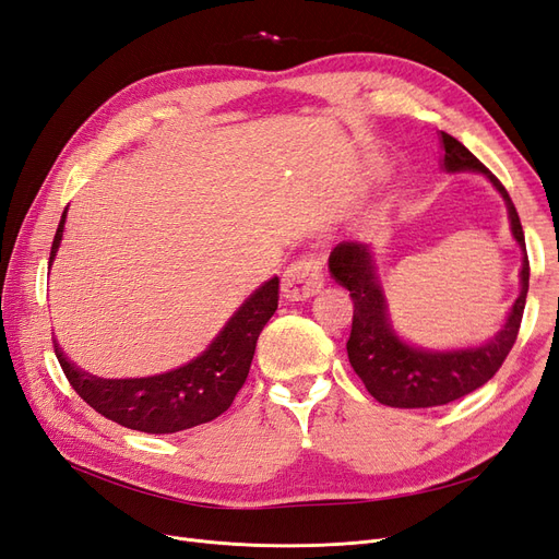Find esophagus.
I'll return each instance as SVG.
<instances>
[{
  "mask_svg": "<svg viewBox=\"0 0 559 559\" xmlns=\"http://www.w3.org/2000/svg\"><path fill=\"white\" fill-rule=\"evenodd\" d=\"M324 284V263L317 253H302L282 275V294L289 300H302L317 294Z\"/></svg>",
  "mask_w": 559,
  "mask_h": 559,
  "instance_id": "esophagus-1",
  "label": "esophagus"
}]
</instances>
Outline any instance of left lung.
Wrapping results in <instances>:
<instances>
[{"mask_svg":"<svg viewBox=\"0 0 559 559\" xmlns=\"http://www.w3.org/2000/svg\"><path fill=\"white\" fill-rule=\"evenodd\" d=\"M441 142L445 148L443 167L448 173H483L503 195L506 207H509L513 238L524 251V261L520 270L522 289L518 300L513 302L503 329L489 343L480 347L452 352L419 349L403 343L392 331V324H389L386 302L376 275L370 245H337L329 257L331 275L335 277V282H341L345 286L354 300L347 357L354 373H357L366 384L368 394L382 405H392V408H433V405H445L450 401L476 392V389L483 386L487 380H492L518 341L524 300H527L530 292V259L527 249H524L520 216L515 212L509 191H506L503 183L489 173L462 142H456L452 134L441 132Z\"/></svg>","mask_w":559,"mask_h":559,"instance_id":"obj_1","label":"left lung"}]
</instances>
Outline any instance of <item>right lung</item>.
I'll return each mask as SVG.
<instances>
[{
  "label": "right lung",
  "mask_w": 559,
  "mask_h": 559,
  "mask_svg": "<svg viewBox=\"0 0 559 559\" xmlns=\"http://www.w3.org/2000/svg\"><path fill=\"white\" fill-rule=\"evenodd\" d=\"M64 216L67 207L48 263H53L60 247ZM277 300L280 280L273 277L242 302V308L230 317L224 331L198 359L154 378L103 380L74 368L64 359L58 343L53 349L74 392L99 415L134 431L177 433L205 425L230 408L249 376L257 341L267 319L275 314Z\"/></svg>",
  "instance_id": "obj_1"
}]
</instances>
